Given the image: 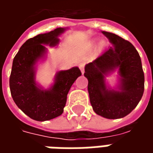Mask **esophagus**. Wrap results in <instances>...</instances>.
Masks as SVG:
<instances>
[{
    "label": "esophagus",
    "mask_w": 153,
    "mask_h": 153,
    "mask_svg": "<svg viewBox=\"0 0 153 153\" xmlns=\"http://www.w3.org/2000/svg\"><path fill=\"white\" fill-rule=\"evenodd\" d=\"M84 66H85V64L84 63H80L79 65V69L80 70H81L82 74L84 73Z\"/></svg>",
    "instance_id": "esophagus-1"
}]
</instances>
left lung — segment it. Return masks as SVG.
I'll return each mask as SVG.
<instances>
[{"label":"left lung","mask_w":153,"mask_h":153,"mask_svg":"<svg viewBox=\"0 0 153 153\" xmlns=\"http://www.w3.org/2000/svg\"><path fill=\"white\" fill-rule=\"evenodd\" d=\"M113 44L101 56L85 66L88 90L93 111L107 119L123 118L131 112L144 91V74L139 54L128 41L102 31ZM119 69V90L106 88L105 76Z\"/></svg>","instance_id":"left-lung-1"}]
</instances>
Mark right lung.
I'll return each mask as SVG.
<instances>
[{
	"mask_svg": "<svg viewBox=\"0 0 153 153\" xmlns=\"http://www.w3.org/2000/svg\"><path fill=\"white\" fill-rule=\"evenodd\" d=\"M65 30L57 28L29 38L13 60L10 76L12 98L23 112L38 121L49 120L63 113L67 94L77 78L82 74L78 67L60 71L49 90L42 89L35 82V64L47 51L42 44L56 46L59 42L58 36Z\"/></svg>",
	"mask_w": 153,
	"mask_h": 153,
	"instance_id": "1",
	"label": "right lung"
}]
</instances>
